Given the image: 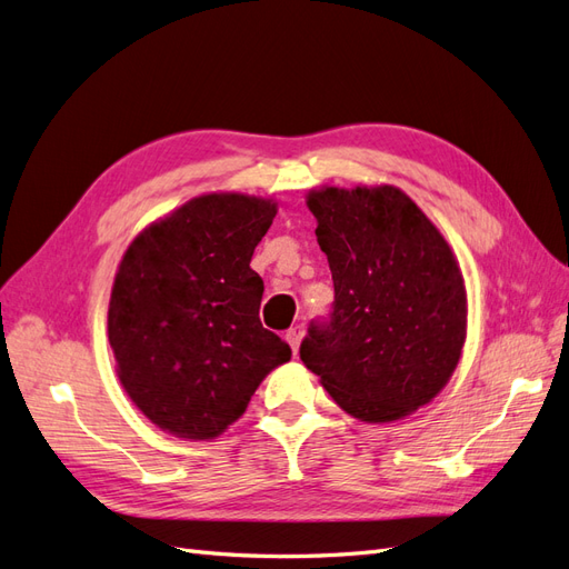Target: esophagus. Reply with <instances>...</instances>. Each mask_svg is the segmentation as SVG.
<instances>
[{"label":"esophagus","instance_id":"34e87169","mask_svg":"<svg viewBox=\"0 0 569 569\" xmlns=\"http://www.w3.org/2000/svg\"><path fill=\"white\" fill-rule=\"evenodd\" d=\"M301 337H303V327L301 325H295V327H289L287 330V335H284V339L289 341V347H291V351H299V341H301Z\"/></svg>","mask_w":569,"mask_h":569}]
</instances>
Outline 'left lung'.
<instances>
[{
  "label": "left lung",
  "instance_id": "1",
  "mask_svg": "<svg viewBox=\"0 0 569 569\" xmlns=\"http://www.w3.org/2000/svg\"><path fill=\"white\" fill-rule=\"evenodd\" d=\"M335 301L311 320L301 360L363 422L429 403L458 366L468 322L462 274L439 230L401 189L308 194Z\"/></svg>",
  "mask_w": 569,
  "mask_h": 569
}]
</instances>
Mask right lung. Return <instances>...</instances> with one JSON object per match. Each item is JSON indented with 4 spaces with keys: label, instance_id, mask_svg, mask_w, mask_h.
I'll return each instance as SVG.
<instances>
[{
    "label": "right lung",
    "instance_id": "right-lung-1",
    "mask_svg": "<svg viewBox=\"0 0 569 569\" xmlns=\"http://www.w3.org/2000/svg\"><path fill=\"white\" fill-rule=\"evenodd\" d=\"M278 213L244 194H206L128 247L109 303L120 385L144 416L187 439H213L291 358L258 318L256 244Z\"/></svg>",
    "mask_w": 569,
    "mask_h": 569
}]
</instances>
